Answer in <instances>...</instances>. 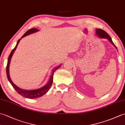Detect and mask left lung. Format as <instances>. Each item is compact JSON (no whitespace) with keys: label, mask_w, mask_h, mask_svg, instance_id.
I'll list each match as a JSON object with an SVG mask.
<instances>
[{"label":"left lung","mask_w":125,"mask_h":125,"mask_svg":"<svg viewBox=\"0 0 125 125\" xmlns=\"http://www.w3.org/2000/svg\"><path fill=\"white\" fill-rule=\"evenodd\" d=\"M95 31H96V35L99 37V38H103V39H107L110 42H111V43H112V44L113 45V46L116 48V49H117V48H116V47L115 46V44L113 43V42L112 40V39H111L110 35H108L106 31L99 28H97L96 30H95Z\"/></svg>","instance_id":"1"}]
</instances>
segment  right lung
Returning a JSON list of instances; mask_svg holds the SVG:
<instances>
[{
    "label": "right lung",
    "instance_id": "1",
    "mask_svg": "<svg viewBox=\"0 0 125 125\" xmlns=\"http://www.w3.org/2000/svg\"><path fill=\"white\" fill-rule=\"evenodd\" d=\"M38 31H39V30H38L37 28L30 29V30L27 31L24 34H23V35L21 37V38L19 40L15 48L12 50V52H10L9 58H8L7 64V67H6V74H7V78H8V79H9V81L10 82V83L11 84L12 86L13 87V88L15 90V91H17L19 94H20L21 95H22V97L27 98H30V99H34V98L40 97L42 96V95H43L44 94H46V93L49 91V90L50 89V87H51L52 85V84L53 75H54V73H55V71L58 68H60V66L61 65H60L59 66L56 67L54 69H53V70L52 71V73L51 76H50V78L49 79L48 82V83L46 85H44V86L42 87L40 89H36V90H23V89H20V87H19L18 86L16 85L15 84L13 83V82L12 81L11 79H10V73H9L10 64V60H11V58H12L13 53H14L16 48H17L18 44H19V42H20L21 39L22 38H23V37L29 35V34L35 33Z\"/></svg>",
    "mask_w": 125,
    "mask_h": 125
}]
</instances>
